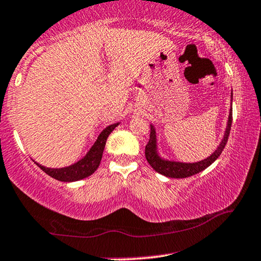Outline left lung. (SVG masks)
<instances>
[{
  "label": "left lung",
  "instance_id": "8db88e82",
  "mask_svg": "<svg viewBox=\"0 0 261 261\" xmlns=\"http://www.w3.org/2000/svg\"><path fill=\"white\" fill-rule=\"evenodd\" d=\"M231 103H232V92H231ZM232 124V108L228 113V120L227 125H226L224 137H222L221 142L216 147V149L205 159H202L199 162L194 163H186V162H177L171 161V159H166L161 154L158 148V139H156V131L154 125L150 124V136L149 141L146 146V159L149 163V165L159 174L164 175L166 177L171 178H184L192 176V175L198 174V172L203 171L204 169L208 168L212 165L216 159L220 156V154L224 150L226 143H227L228 135H230Z\"/></svg>",
  "mask_w": 261,
  "mask_h": 261
}]
</instances>
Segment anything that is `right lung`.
I'll list each match as a JSON object with an SVG mask.
<instances>
[{"label": "right lung", "instance_id": "obj_1", "mask_svg": "<svg viewBox=\"0 0 261 261\" xmlns=\"http://www.w3.org/2000/svg\"><path fill=\"white\" fill-rule=\"evenodd\" d=\"M119 124H120V122H115V124L107 126L105 130L99 134V136L97 137L96 142L93 143V146L91 147L89 152H87L80 161L74 163V164L65 166V168H46V166L41 165L39 163H36V164L39 165L41 170L45 171L47 175H49L51 177L62 182H74L89 177L90 175H92L99 166L100 161H102L103 150H105L107 139H108V136L111 135L112 131L114 130Z\"/></svg>", "mask_w": 261, "mask_h": 261}]
</instances>
